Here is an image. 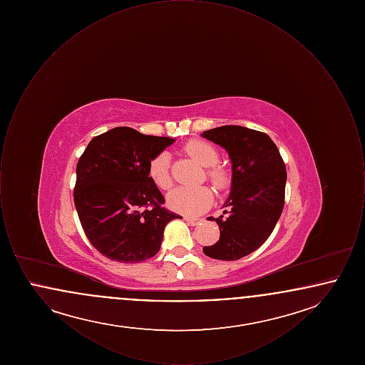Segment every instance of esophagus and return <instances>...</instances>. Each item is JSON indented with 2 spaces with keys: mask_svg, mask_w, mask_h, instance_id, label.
<instances>
[{
  "mask_svg": "<svg viewBox=\"0 0 365 365\" xmlns=\"http://www.w3.org/2000/svg\"><path fill=\"white\" fill-rule=\"evenodd\" d=\"M185 220L191 225V226H195V225H198L200 223V219L198 217H185Z\"/></svg>",
  "mask_w": 365,
  "mask_h": 365,
  "instance_id": "esophagus-1",
  "label": "esophagus"
}]
</instances>
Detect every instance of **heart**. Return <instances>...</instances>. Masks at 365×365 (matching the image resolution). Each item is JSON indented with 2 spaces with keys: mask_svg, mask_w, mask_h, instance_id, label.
Masks as SVG:
<instances>
[{
  "mask_svg": "<svg viewBox=\"0 0 365 365\" xmlns=\"http://www.w3.org/2000/svg\"><path fill=\"white\" fill-rule=\"evenodd\" d=\"M185 153L197 160L201 165L208 167L205 175L209 182L219 190L225 189L228 183L226 171L216 167L219 153L208 142L201 139H191L183 146ZM148 175L150 180L161 190H168L173 186L171 176V157L167 152H160L152 157L148 165ZM170 208L183 215H200L210 207L213 192L208 186L198 187H178L167 197Z\"/></svg>",
  "mask_w": 365,
  "mask_h": 365,
  "instance_id": "obj_1",
  "label": "heart"
}]
</instances>
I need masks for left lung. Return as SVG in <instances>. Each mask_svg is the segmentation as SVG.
Here are the masks:
<instances>
[{
	"mask_svg": "<svg viewBox=\"0 0 365 365\" xmlns=\"http://www.w3.org/2000/svg\"><path fill=\"white\" fill-rule=\"evenodd\" d=\"M202 137L223 146L232 163L225 215L213 219L220 238L204 246V253L216 260H240L257 250L278 223L284 205L286 164L274 140L261 131L222 125L204 131Z\"/></svg>",
	"mask_w": 365,
	"mask_h": 365,
	"instance_id": "1",
	"label": "left lung"
}]
</instances>
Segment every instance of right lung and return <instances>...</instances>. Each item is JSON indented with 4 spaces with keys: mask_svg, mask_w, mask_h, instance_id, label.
Here are the masks:
<instances>
[{
    "mask_svg": "<svg viewBox=\"0 0 365 365\" xmlns=\"http://www.w3.org/2000/svg\"><path fill=\"white\" fill-rule=\"evenodd\" d=\"M174 143L168 137L116 127L90 140L76 165L73 202L87 240L105 257L139 262L160 250L168 222L161 191L150 180L152 157Z\"/></svg>",
    "mask_w": 365,
    "mask_h": 365,
    "instance_id": "1",
    "label": "right lung"
}]
</instances>
